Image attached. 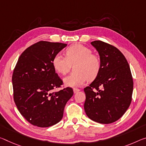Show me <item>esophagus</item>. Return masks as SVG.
Listing matches in <instances>:
<instances>
[{
  "mask_svg": "<svg viewBox=\"0 0 146 146\" xmlns=\"http://www.w3.org/2000/svg\"><path fill=\"white\" fill-rule=\"evenodd\" d=\"M79 91H80L79 89H78V88H73V92H74V94H77V92H78Z\"/></svg>",
  "mask_w": 146,
  "mask_h": 146,
  "instance_id": "1",
  "label": "esophagus"
}]
</instances>
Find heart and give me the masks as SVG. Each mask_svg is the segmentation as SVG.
Listing matches in <instances>:
<instances>
[{"label": "heart", "instance_id": "b5f03b06", "mask_svg": "<svg viewBox=\"0 0 146 146\" xmlns=\"http://www.w3.org/2000/svg\"><path fill=\"white\" fill-rule=\"evenodd\" d=\"M66 57L58 53L53 57L52 64L55 71L60 75H66L71 65L76 63L75 75L64 78L66 86L79 87L85 84L87 79L94 80L101 69V60L97 55L92 54L90 48L80 43L69 46L65 51Z\"/></svg>", "mask_w": 146, "mask_h": 146}]
</instances>
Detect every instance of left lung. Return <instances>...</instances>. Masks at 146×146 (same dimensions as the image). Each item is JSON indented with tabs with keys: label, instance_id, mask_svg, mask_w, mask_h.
Instances as JSON below:
<instances>
[{
	"label": "left lung",
	"instance_id": "1",
	"mask_svg": "<svg viewBox=\"0 0 146 146\" xmlns=\"http://www.w3.org/2000/svg\"><path fill=\"white\" fill-rule=\"evenodd\" d=\"M91 44L99 53L101 69L84 89V110L94 121L111 123L125 114L131 103L133 81L130 67L116 47L99 40Z\"/></svg>",
	"mask_w": 146,
	"mask_h": 146
}]
</instances>
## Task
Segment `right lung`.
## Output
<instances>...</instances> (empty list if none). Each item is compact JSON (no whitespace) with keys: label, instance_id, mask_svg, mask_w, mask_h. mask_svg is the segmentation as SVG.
<instances>
[{"label":"right lung","instance_id":"add662e5","mask_svg":"<svg viewBox=\"0 0 146 146\" xmlns=\"http://www.w3.org/2000/svg\"><path fill=\"white\" fill-rule=\"evenodd\" d=\"M66 46V43L39 41L21 54L13 70L15 103L21 114L35 126L48 127L58 123L73 95L69 87L52 92L63 82L55 72L52 60Z\"/></svg>","mask_w":146,"mask_h":146}]
</instances>
